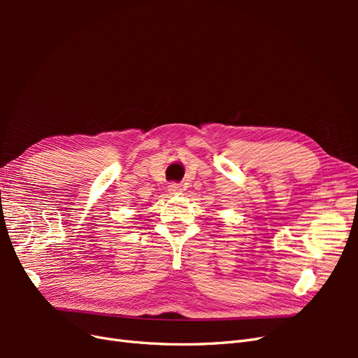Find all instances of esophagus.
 Segmentation results:
<instances>
[{
  "instance_id": "34e87169",
  "label": "esophagus",
  "mask_w": 358,
  "mask_h": 358,
  "mask_svg": "<svg viewBox=\"0 0 358 358\" xmlns=\"http://www.w3.org/2000/svg\"><path fill=\"white\" fill-rule=\"evenodd\" d=\"M167 189H169V192H170V194H179V192L182 191L180 185H179V183H176V182L170 183V185L167 187Z\"/></svg>"
}]
</instances>
